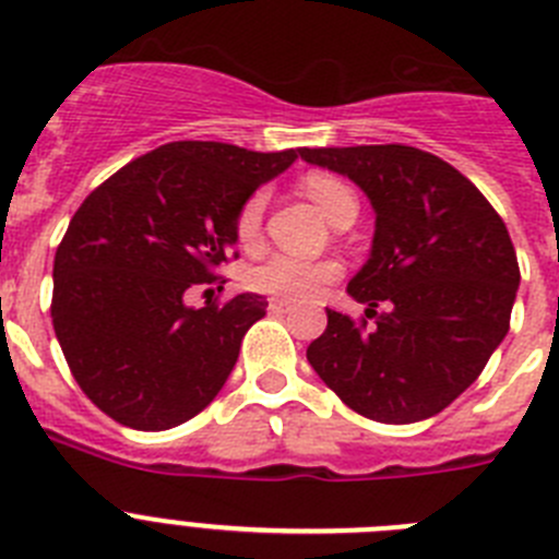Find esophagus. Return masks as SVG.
<instances>
[{"label":"esophagus","mask_w":559,"mask_h":559,"mask_svg":"<svg viewBox=\"0 0 559 559\" xmlns=\"http://www.w3.org/2000/svg\"><path fill=\"white\" fill-rule=\"evenodd\" d=\"M269 310L271 313H290L294 302H288V299H269Z\"/></svg>","instance_id":"34e87169"}]
</instances>
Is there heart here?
Wrapping results in <instances>:
<instances>
[{"instance_id": "obj_1", "label": "heart", "mask_w": 559, "mask_h": 559, "mask_svg": "<svg viewBox=\"0 0 559 559\" xmlns=\"http://www.w3.org/2000/svg\"><path fill=\"white\" fill-rule=\"evenodd\" d=\"M305 192H308L313 204L324 212V218L330 224L358 215V199H355L353 187L347 181L335 179L330 173H310L305 176ZM265 190L251 192L243 201L240 212H237L235 231L240 237V243H251L260 235L265 215ZM341 276L338 263L333 260H302V257L290 254H271L263 263H257L249 271V285L260 294H274L294 299V302H308L322 296L330 283H335Z\"/></svg>"}]
</instances>
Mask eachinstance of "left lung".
Masks as SVG:
<instances>
[{"mask_svg":"<svg viewBox=\"0 0 559 559\" xmlns=\"http://www.w3.org/2000/svg\"><path fill=\"white\" fill-rule=\"evenodd\" d=\"M299 156L353 179L374 210L372 254L347 290L369 305L376 328L328 310L310 367L374 423L433 417L510 330L521 285L510 231L471 179L419 147H302Z\"/></svg>","mask_w":559,"mask_h":559,"instance_id":"left-lung-1","label":"left lung"}]
</instances>
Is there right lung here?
Wrapping results in <instances>:
<instances>
[{
	"label": "right lung",
	"mask_w": 559,
	"mask_h": 559,
	"mask_svg": "<svg viewBox=\"0 0 559 559\" xmlns=\"http://www.w3.org/2000/svg\"><path fill=\"white\" fill-rule=\"evenodd\" d=\"M296 156L294 147L170 142L128 162L78 206L56 251L49 313L78 386L103 414L167 431L224 389L269 302L237 294L195 310L185 294L218 280L243 201Z\"/></svg>",
	"instance_id": "obj_1"
}]
</instances>
